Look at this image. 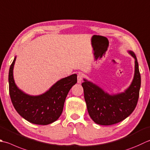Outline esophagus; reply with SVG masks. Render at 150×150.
I'll use <instances>...</instances> for the list:
<instances>
[{
  "instance_id": "34e87169",
  "label": "esophagus",
  "mask_w": 150,
  "mask_h": 150,
  "mask_svg": "<svg viewBox=\"0 0 150 150\" xmlns=\"http://www.w3.org/2000/svg\"><path fill=\"white\" fill-rule=\"evenodd\" d=\"M82 81H83V74L81 73H79L77 75V83H81Z\"/></svg>"
}]
</instances>
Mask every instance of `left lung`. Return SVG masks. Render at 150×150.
Listing matches in <instances>:
<instances>
[{"instance_id": "8db88e82", "label": "left lung", "mask_w": 150, "mask_h": 150, "mask_svg": "<svg viewBox=\"0 0 150 150\" xmlns=\"http://www.w3.org/2000/svg\"><path fill=\"white\" fill-rule=\"evenodd\" d=\"M127 52L134 59V73L131 84L124 92L109 93L92 81L83 79L82 86L88 112L97 124L110 125L120 122L127 118L137 106L141 79L135 54L132 51Z\"/></svg>"}]
</instances>
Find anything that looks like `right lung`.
<instances>
[{"instance_id": "obj_1", "label": "right lung", "mask_w": 150, "mask_h": 150, "mask_svg": "<svg viewBox=\"0 0 150 150\" xmlns=\"http://www.w3.org/2000/svg\"><path fill=\"white\" fill-rule=\"evenodd\" d=\"M15 57L9 70V92L17 112L28 122L37 125H48L59 118L69 91L77 82V75L73 74L55 83L42 94L32 96L19 89L15 83L13 67Z\"/></svg>"}]
</instances>
